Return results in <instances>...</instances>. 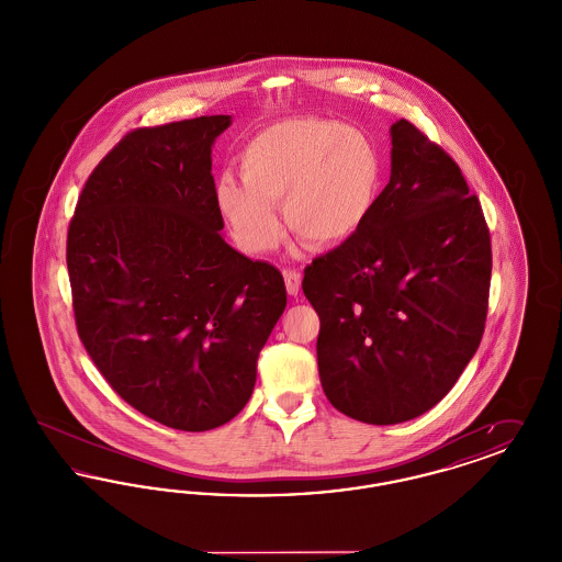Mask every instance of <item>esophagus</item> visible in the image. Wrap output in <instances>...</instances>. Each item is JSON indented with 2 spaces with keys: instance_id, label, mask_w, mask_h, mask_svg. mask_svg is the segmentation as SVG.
<instances>
[{
  "instance_id": "obj_1",
  "label": "esophagus",
  "mask_w": 562,
  "mask_h": 562,
  "mask_svg": "<svg viewBox=\"0 0 562 562\" xmlns=\"http://www.w3.org/2000/svg\"><path fill=\"white\" fill-rule=\"evenodd\" d=\"M284 282L289 294H299L301 289V273L296 269H284Z\"/></svg>"
}]
</instances>
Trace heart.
Listing matches in <instances>:
<instances>
[{
  "label": "heart",
  "instance_id": "heart-1",
  "mask_svg": "<svg viewBox=\"0 0 562 562\" xmlns=\"http://www.w3.org/2000/svg\"><path fill=\"white\" fill-rule=\"evenodd\" d=\"M241 181H216V209L250 255L273 250L289 229L316 250L353 240L383 193L385 166L373 136L326 117L273 122L241 145Z\"/></svg>",
  "mask_w": 562,
  "mask_h": 562
}]
</instances>
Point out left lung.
Masks as SVG:
<instances>
[{"label": "left lung", "instance_id": "1", "mask_svg": "<svg viewBox=\"0 0 562 562\" xmlns=\"http://www.w3.org/2000/svg\"><path fill=\"white\" fill-rule=\"evenodd\" d=\"M491 266L457 161L408 120L392 124V177L371 221L303 271L330 404L392 426L442 401L481 346Z\"/></svg>", "mask_w": 562, "mask_h": 562}]
</instances>
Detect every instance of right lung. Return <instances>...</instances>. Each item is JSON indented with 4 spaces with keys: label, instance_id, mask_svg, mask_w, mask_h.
<instances>
[{
    "label": "right lung",
    "instance_id": "right-lung-1",
    "mask_svg": "<svg viewBox=\"0 0 562 562\" xmlns=\"http://www.w3.org/2000/svg\"><path fill=\"white\" fill-rule=\"evenodd\" d=\"M229 122L202 115L124 134L88 177L67 232L88 356L120 398L183 431L240 413L286 307L280 269L218 234L211 147Z\"/></svg>",
    "mask_w": 562,
    "mask_h": 562
}]
</instances>
